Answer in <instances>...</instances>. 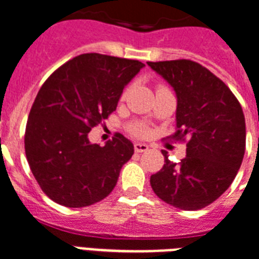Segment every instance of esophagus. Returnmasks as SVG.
Wrapping results in <instances>:
<instances>
[{"mask_svg":"<svg viewBox=\"0 0 259 259\" xmlns=\"http://www.w3.org/2000/svg\"><path fill=\"white\" fill-rule=\"evenodd\" d=\"M148 151V145L143 143H134V152L137 153H141V152H147Z\"/></svg>","mask_w":259,"mask_h":259,"instance_id":"obj_1","label":"esophagus"}]
</instances>
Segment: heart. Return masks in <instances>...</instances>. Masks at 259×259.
Returning <instances> with one entry per match:
<instances>
[{
	"label": "heart",
	"instance_id": "1",
	"mask_svg": "<svg viewBox=\"0 0 259 259\" xmlns=\"http://www.w3.org/2000/svg\"><path fill=\"white\" fill-rule=\"evenodd\" d=\"M127 92H129V87L123 90V92H122V95H121V99H125L126 95H127ZM130 133L134 134V136H145V134H147V129H145L143 125L134 123V125L130 126Z\"/></svg>",
	"mask_w": 259,
	"mask_h": 259
}]
</instances>
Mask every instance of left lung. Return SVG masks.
I'll return each instance as SVG.
<instances>
[{"label": "left lung", "instance_id": "8db88e82", "mask_svg": "<svg viewBox=\"0 0 259 259\" xmlns=\"http://www.w3.org/2000/svg\"><path fill=\"white\" fill-rule=\"evenodd\" d=\"M177 92V132L186 141L179 163L164 155L151 177L155 194L183 210H198L216 201L239 171L246 149V123L239 100L210 70L190 59L148 62Z\"/></svg>", "mask_w": 259, "mask_h": 259}]
</instances>
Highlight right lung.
<instances>
[{
  "label": "right lung",
  "mask_w": 259,
  "mask_h": 259,
  "mask_svg": "<svg viewBox=\"0 0 259 259\" xmlns=\"http://www.w3.org/2000/svg\"><path fill=\"white\" fill-rule=\"evenodd\" d=\"M144 64L88 53L65 62L43 82L25 126L29 168L45 194L68 208L106 198L118 182L133 144L115 133L104 147L88 133L115 111L125 85Z\"/></svg>",
  "instance_id": "obj_1"
}]
</instances>
